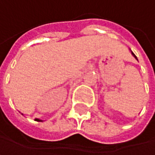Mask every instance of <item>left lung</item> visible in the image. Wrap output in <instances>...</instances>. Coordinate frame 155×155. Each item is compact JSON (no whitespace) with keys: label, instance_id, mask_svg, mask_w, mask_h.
Wrapping results in <instances>:
<instances>
[{"label":"left lung","instance_id":"8db88e82","mask_svg":"<svg viewBox=\"0 0 155 155\" xmlns=\"http://www.w3.org/2000/svg\"><path fill=\"white\" fill-rule=\"evenodd\" d=\"M131 54H133V55H134V57H135V58H136V59H137V57H136V56H135V54H133V53H131Z\"/></svg>","mask_w":155,"mask_h":155}]
</instances>
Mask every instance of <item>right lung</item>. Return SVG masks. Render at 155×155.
<instances>
[{
    "label": "right lung",
    "instance_id": "1",
    "mask_svg": "<svg viewBox=\"0 0 155 155\" xmlns=\"http://www.w3.org/2000/svg\"><path fill=\"white\" fill-rule=\"evenodd\" d=\"M35 120H36V121H42V120H39V119H35Z\"/></svg>",
    "mask_w": 155,
    "mask_h": 155
}]
</instances>
